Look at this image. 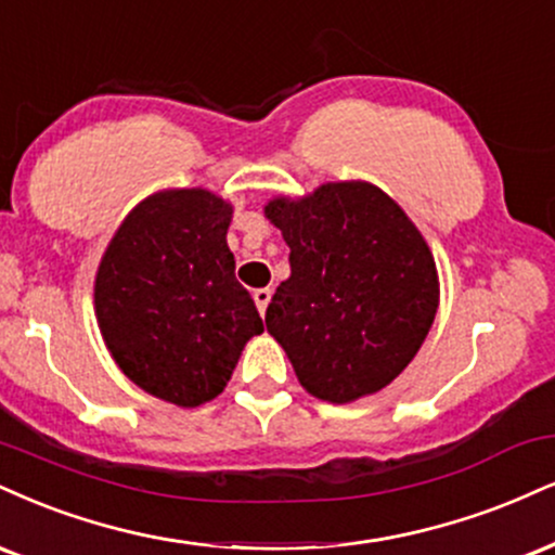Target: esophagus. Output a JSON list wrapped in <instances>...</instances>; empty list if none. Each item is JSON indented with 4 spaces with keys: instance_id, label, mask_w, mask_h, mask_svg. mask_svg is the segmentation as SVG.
<instances>
[{
    "instance_id": "esophagus-1",
    "label": "esophagus",
    "mask_w": 555,
    "mask_h": 555,
    "mask_svg": "<svg viewBox=\"0 0 555 555\" xmlns=\"http://www.w3.org/2000/svg\"><path fill=\"white\" fill-rule=\"evenodd\" d=\"M253 299H256L260 315H266V307H269V302H271V289L269 286H260V289L253 292Z\"/></svg>"
}]
</instances>
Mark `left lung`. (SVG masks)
<instances>
[{
    "instance_id": "1",
    "label": "left lung",
    "mask_w": 555,
    "mask_h": 555,
    "mask_svg": "<svg viewBox=\"0 0 555 555\" xmlns=\"http://www.w3.org/2000/svg\"><path fill=\"white\" fill-rule=\"evenodd\" d=\"M266 217L289 245L266 328L307 392L351 403L390 385L422 349L439 305L437 266L405 211L370 183L273 198Z\"/></svg>"
}]
</instances>
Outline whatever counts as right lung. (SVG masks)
<instances>
[{
	"label": "right lung",
	"mask_w": 555,
	"mask_h": 555,
	"mask_svg": "<svg viewBox=\"0 0 555 555\" xmlns=\"http://www.w3.org/2000/svg\"><path fill=\"white\" fill-rule=\"evenodd\" d=\"M232 206L202 189L133 209L100 260L95 312L121 372L150 396L193 409L217 398L240 351L263 333L227 248Z\"/></svg>",
	"instance_id": "right-lung-1"
}]
</instances>
